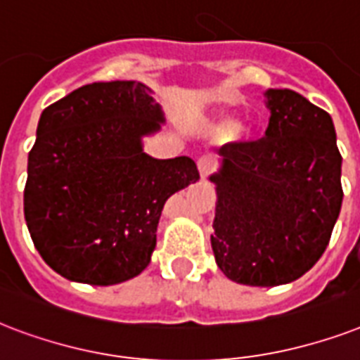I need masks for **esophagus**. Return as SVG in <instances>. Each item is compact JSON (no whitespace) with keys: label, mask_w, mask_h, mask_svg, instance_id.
Here are the masks:
<instances>
[{"label":"esophagus","mask_w":360,"mask_h":360,"mask_svg":"<svg viewBox=\"0 0 360 360\" xmlns=\"http://www.w3.org/2000/svg\"><path fill=\"white\" fill-rule=\"evenodd\" d=\"M197 169L200 172V178H206L212 172V169H214V160H212L210 155H202V158L197 160Z\"/></svg>","instance_id":"1"}]
</instances>
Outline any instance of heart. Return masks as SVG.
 <instances>
[{
	"label": "heart",
	"instance_id": "b5f03b06",
	"mask_svg": "<svg viewBox=\"0 0 360 360\" xmlns=\"http://www.w3.org/2000/svg\"><path fill=\"white\" fill-rule=\"evenodd\" d=\"M231 125H233V120H229V118H224L218 122L219 129H231Z\"/></svg>",
	"mask_w": 360,
	"mask_h": 360
}]
</instances>
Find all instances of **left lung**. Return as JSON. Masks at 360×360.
<instances>
[{"label":"left lung","instance_id":"obj_1","mask_svg":"<svg viewBox=\"0 0 360 360\" xmlns=\"http://www.w3.org/2000/svg\"><path fill=\"white\" fill-rule=\"evenodd\" d=\"M261 141L218 150L212 252L229 280L283 285L325 252L342 208V155L330 114L293 90H266Z\"/></svg>","mask_w":360,"mask_h":360}]
</instances>
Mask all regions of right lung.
<instances>
[{
    "instance_id": "obj_1",
    "label": "right lung",
    "mask_w": 360,
    "mask_h": 360,
    "mask_svg": "<svg viewBox=\"0 0 360 360\" xmlns=\"http://www.w3.org/2000/svg\"><path fill=\"white\" fill-rule=\"evenodd\" d=\"M148 86L94 82L39 118L24 216L44 263L71 281L114 285L146 269L161 210L199 180L188 155L155 160L142 139L165 124Z\"/></svg>"
}]
</instances>
